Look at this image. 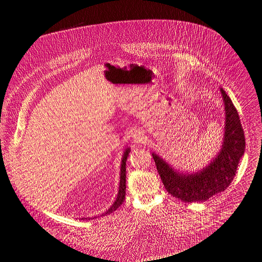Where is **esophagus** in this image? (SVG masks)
<instances>
[{
  "label": "esophagus",
  "mask_w": 262,
  "mask_h": 262,
  "mask_svg": "<svg viewBox=\"0 0 262 262\" xmlns=\"http://www.w3.org/2000/svg\"><path fill=\"white\" fill-rule=\"evenodd\" d=\"M133 141L135 143H144L146 141V136L141 130H136L133 135Z\"/></svg>",
  "instance_id": "1"
}]
</instances>
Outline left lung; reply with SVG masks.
<instances>
[{
    "mask_svg": "<svg viewBox=\"0 0 262 262\" xmlns=\"http://www.w3.org/2000/svg\"><path fill=\"white\" fill-rule=\"evenodd\" d=\"M225 105V133L218 156L199 172H176L160 157L152 154L161 180L168 194L183 202H202L221 193L232 183L246 149V138L239 115L230 97L220 90Z\"/></svg>",
    "mask_w": 262,
    "mask_h": 262,
    "instance_id": "1",
    "label": "left lung"
}]
</instances>
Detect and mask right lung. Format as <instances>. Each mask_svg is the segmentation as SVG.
<instances>
[{
    "mask_svg": "<svg viewBox=\"0 0 262 262\" xmlns=\"http://www.w3.org/2000/svg\"><path fill=\"white\" fill-rule=\"evenodd\" d=\"M130 149L127 148L125 151H124V155H123V159H122V164H121V173H120V186H119V191H118V195H117V199L115 201V203L108 208V210L106 211V215L107 214H111L113 213L114 211H116L117 208L123 203L124 199H125V189H126V159H127V156L129 154ZM104 215V214H103ZM87 220V218H84ZM90 219V218H89Z\"/></svg>",
    "mask_w": 262,
    "mask_h": 262,
    "instance_id": "obj_1",
    "label": "right lung"
}]
</instances>
